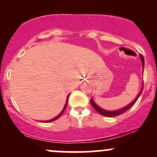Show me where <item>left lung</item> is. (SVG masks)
I'll use <instances>...</instances> for the list:
<instances>
[{"label": "left lung", "instance_id": "left-lung-1", "mask_svg": "<svg viewBox=\"0 0 157 157\" xmlns=\"http://www.w3.org/2000/svg\"><path fill=\"white\" fill-rule=\"evenodd\" d=\"M140 59H141V61H142V65H143V68L144 67V57L143 55H140ZM142 91H143V87L141 88V90L140 91V93H138V95L137 96V97L134 99V100L131 103H130L129 105H128L127 106L124 107L123 109H118V110H116V111H107V110H105V109H101L100 107L98 106L97 105H96V103H95L94 101L93 100V99H90V102H91L92 105H93V107H94V109H96V111H97L98 112H99V114H101L102 115H103V116H106V117H115V116H118V115H121V114L124 113V112H125L126 111H128V109H131V107L134 105V104L135 103L136 101L137 100V99L139 98V96H140V94H141Z\"/></svg>", "mask_w": 157, "mask_h": 157}]
</instances>
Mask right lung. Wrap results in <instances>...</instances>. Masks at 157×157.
Returning <instances> with one entry per match:
<instances>
[{"label":"right lung","mask_w":157,"mask_h":157,"mask_svg":"<svg viewBox=\"0 0 157 157\" xmlns=\"http://www.w3.org/2000/svg\"><path fill=\"white\" fill-rule=\"evenodd\" d=\"M68 97H69V95H68ZM68 97H67V101H66V103H65V105H64V109H63V110L61 111V113L59 114V115H58V116H56L55 117V118H52V119H51V120H49V121H45V122H50V121H55V120H56V119H58V118H59L60 116H61V115H62L63 114V112H64V110H65V109H66V107H67V102H68ZM44 122V121H42Z\"/></svg>","instance_id":"right-lung-1"}]
</instances>
